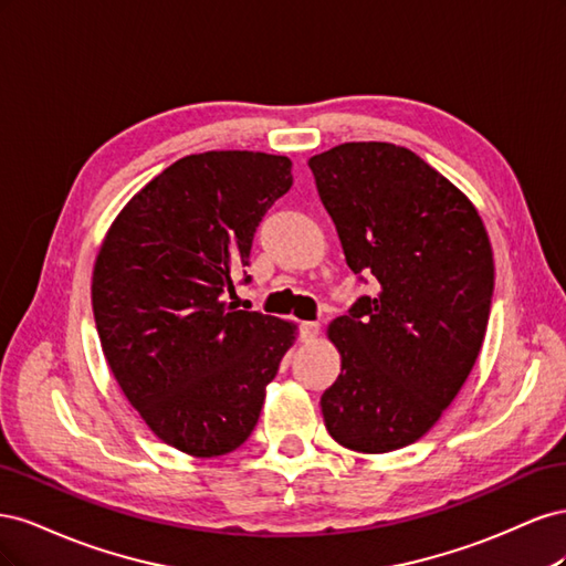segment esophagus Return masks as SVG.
Returning <instances> with one entry per match:
<instances>
[{
	"label": "esophagus",
	"mask_w": 566,
	"mask_h": 566,
	"mask_svg": "<svg viewBox=\"0 0 566 566\" xmlns=\"http://www.w3.org/2000/svg\"><path fill=\"white\" fill-rule=\"evenodd\" d=\"M318 331H321V325L316 321H304L300 325V337H302V342H312L318 335Z\"/></svg>",
	"instance_id": "34e87169"
}]
</instances>
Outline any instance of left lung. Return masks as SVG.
Segmentation results:
<instances>
[{
    "label": "left lung",
    "instance_id": "8db88e82",
    "mask_svg": "<svg viewBox=\"0 0 566 566\" xmlns=\"http://www.w3.org/2000/svg\"><path fill=\"white\" fill-rule=\"evenodd\" d=\"M310 167L349 269L378 281L328 325L342 373L323 420L339 447L397 451L432 430L482 349L489 235L470 198L403 146L339 144Z\"/></svg>",
    "mask_w": 566,
    "mask_h": 566
}]
</instances>
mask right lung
<instances>
[{"label":"right lung","instance_id":"obj_1","mask_svg":"<svg viewBox=\"0 0 566 566\" xmlns=\"http://www.w3.org/2000/svg\"><path fill=\"white\" fill-rule=\"evenodd\" d=\"M290 169V158L254 150L186 156L125 205L101 243V349L150 432L188 455L241 447L295 342V323L224 302L262 217L293 186Z\"/></svg>","mask_w":566,"mask_h":566}]
</instances>
